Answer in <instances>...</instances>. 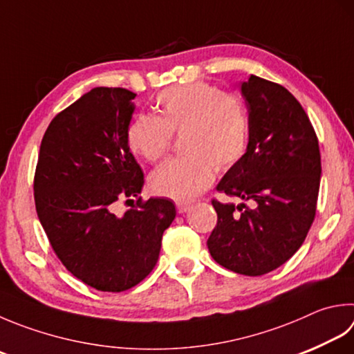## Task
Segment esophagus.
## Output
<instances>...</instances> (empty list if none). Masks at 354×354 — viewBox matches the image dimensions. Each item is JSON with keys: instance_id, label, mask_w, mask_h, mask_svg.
I'll list each match as a JSON object with an SVG mask.
<instances>
[{"instance_id": "obj_1", "label": "esophagus", "mask_w": 354, "mask_h": 354, "mask_svg": "<svg viewBox=\"0 0 354 354\" xmlns=\"http://www.w3.org/2000/svg\"><path fill=\"white\" fill-rule=\"evenodd\" d=\"M176 208L178 214H183V212L188 211L191 208V203H186V202H177L176 203Z\"/></svg>"}]
</instances>
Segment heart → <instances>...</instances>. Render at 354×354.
Here are the masks:
<instances>
[{
	"label": "heart",
	"mask_w": 354,
	"mask_h": 354,
	"mask_svg": "<svg viewBox=\"0 0 354 354\" xmlns=\"http://www.w3.org/2000/svg\"><path fill=\"white\" fill-rule=\"evenodd\" d=\"M158 115H137L128 128L132 152L148 162L166 156L172 136L182 137L186 156L168 160L152 172L157 196L186 202L205 191L217 169H228L245 154L248 118L237 98L206 83L172 86L156 98Z\"/></svg>",
	"instance_id": "heart-1"
}]
</instances>
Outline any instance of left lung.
I'll return each mask as SVG.
<instances>
[{
	"label": "left lung",
	"mask_w": 354,
	"mask_h": 354,
	"mask_svg": "<svg viewBox=\"0 0 354 354\" xmlns=\"http://www.w3.org/2000/svg\"><path fill=\"white\" fill-rule=\"evenodd\" d=\"M240 91L248 108V146L217 191L243 203L212 200L217 225L208 250L226 270L262 276L292 257L308 234L321 185V152L308 115L283 86L251 75Z\"/></svg>",
	"instance_id": "obj_1"
}]
</instances>
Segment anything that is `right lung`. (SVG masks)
<instances>
[{
    "label": "right lung",
    "mask_w": 354,
    "mask_h": 354,
    "mask_svg": "<svg viewBox=\"0 0 354 354\" xmlns=\"http://www.w3.org/2000/svg\"><path fill=\"white\" fill-rule=\"evenodd\" d=\"M134 98L123 88H94L57 114L33 178L37 214L52 250L66 270L100 291L142 282L176 218L174 203L162 197H138L117 214L120 200L137 197L145 183L128 145Z\"/></svg>",
    "instance_id": "right-lung-1"
}]
</instances>
